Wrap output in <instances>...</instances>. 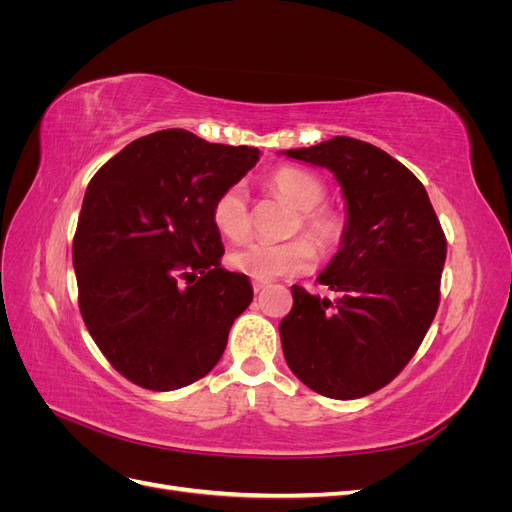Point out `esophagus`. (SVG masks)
Wrapping results in <instances>:
<instances>
[{"label":"esophagus","instance_id":"obj_1","mask_svg":"<svg viewBox=\"0 0 512 512\" xmlns=\"http://www.w3.org/2000/svg\"><path fill=\"white\" fill-rule=\"evenodd\" d=\"M267 286H269V282H262V280H254V282H252V288H254V292H256V294L265 290Z\"/></svg>","mask_w":512,"mask_h":512}]
</instances>
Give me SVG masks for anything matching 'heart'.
Instances as JSON below:
<instances>
[{
    "mask_svg": "<svg viewBox=\"0 0 512 512\" xmlns=\"http://www.w3.org/2000/svg\"><path fill=\"white\" fill-rule=\"evenodd\" d=\"M267 185L299 211L294 232L301 230L315 245L318 254L329 256L342 245L346 220L339 211L322 207L324 198H327V185L318 175L303 168L284 166L269 175ZM211 220L215 230L230 241H243L250 235V205H247V194L241 185H230L215 196ZM311 246L305 239H290L284 243L250 241L232 250L228 254V262L232 269L245 273L247 277L269 282L275 277L305 273L314 262V248Z\"/></svg>",
    "mask_w": 512,
    "mask_h": 512,
    "instance_id": "1",
    "label": "heart"
}]
</instances>
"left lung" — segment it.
<instances>
[{
    "mask_svg": "<svg viewBox=\"0 0 512 512\" xmlns=\"http://www.w3.org/2000/svg\"><path fill=\"white\" fill-rule=\"evenodd\" d=\"M282 153L329 168L346 198L342 247L318 275L337 299L292 286L280 322L286 363L324 397H365L408 365L438 312L442 226L423 183L374 145L335 136Z\"/></svg>",
    "mask_w": 512,
    "mask_h": 512,
    "instance_id": "left-lung-1",
    "label": "left lung"
}]
</instances>
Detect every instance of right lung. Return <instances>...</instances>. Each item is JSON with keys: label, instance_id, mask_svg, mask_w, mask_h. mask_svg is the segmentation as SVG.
Wrapping results in <instances>:
<instances>
[{"label": "right lung", "instance_id": "add662e5", "mask_svg": "<svg viewBox=\"0 0 512 512\" xmlns=\"http://www.w3.org/2000/svg\"><path fill=\"white\" fill-rule=\"evenodd\" d=\"M258 158L256 147L162 130L123 147L89 181L72 243L79 307L123 378L175 391L218 365L254 292L247 275L220 267L211 205Z\"/></svg>", "mask_w": 512, "mask_h": 512}]
</instances>
